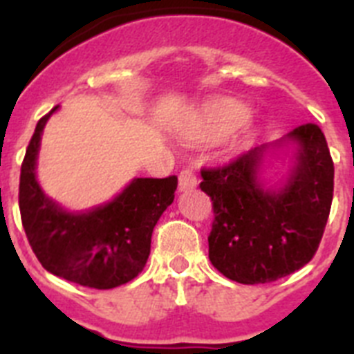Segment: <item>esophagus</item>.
Here are the masks:
<instances>
[{
  "label": "esophagus",
  "mask_w": 354,
  "mask_h": 354,
  "mask_svg": "<svg viewBox=\"0 0 354 354\" xmlns=\"http://www.w3.org/2000/svg\"><path fill=\"white\" fill-rule=\"evenodd\" d=\"M198 179H196V174L189 168H184L179 174V192H189L193 187H196Z\"/></svg>",
  "instance_id": "1"
}]
</instances>
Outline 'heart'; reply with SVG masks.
<instances>
[{"mask_svg":"<svg viewBox=\"0 0 354 354\" xmlns=\"http://www.w3.org/2000/svg\"><path fill=\"white\" fill-rule=\"evenodd\" d=\"M248 117L245 106H241L239 102L234 101H223L216 102L211 106L207 111V118H205V131L212 136L218 134L232 133L239 126H243Z\"/></svg>","mask_w":354,"mask_h":354,"instance_id":"heart-1","label":"heart"}]
</instances>
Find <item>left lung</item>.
I'll use <instances>...</instances> for the list:
<instances>
[{"instance_id":"left-lung-1","label":"left lung","mask_w":354,"mask_h":354,"mask_svg":"<svg viewBox=\"0 0 354 354\" xmlns=\"http://www.w3.org/2000/svg\"><path fill=\"white\" fill-rule=\"evenodd\" d=\"M282 142H294L298 152L280 189H268L259 179L266 145L200 171V187L214 211L209 259L234 282L270 283L298 271L312 261L324 234L335 170L323 131L303 124Z\"/></svg>"}]
</instances>
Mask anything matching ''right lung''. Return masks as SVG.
Returning a JSON list of instances; mask_svg holds the SVG:
<instances>
[{
  "mask_svg": "<svg viewBox=\"0 0 354 354\" xmlns=\"http://www.w3.org/2000/svg\"><path fill=\"white\" fill-rule=\"evenodd\" d=\"M44 115L21 165L19 209L30 246L44 270L77 286L113 289L142 273L150 237L174 202L177 177L134 179L111 202L86 212H67L44 195L35 177Z\"/></svg>",
  "mask_w": 354,
  "mask_h": 354,
  "instance_id": "1",
  "label": "right lung"
}]
</instances>
